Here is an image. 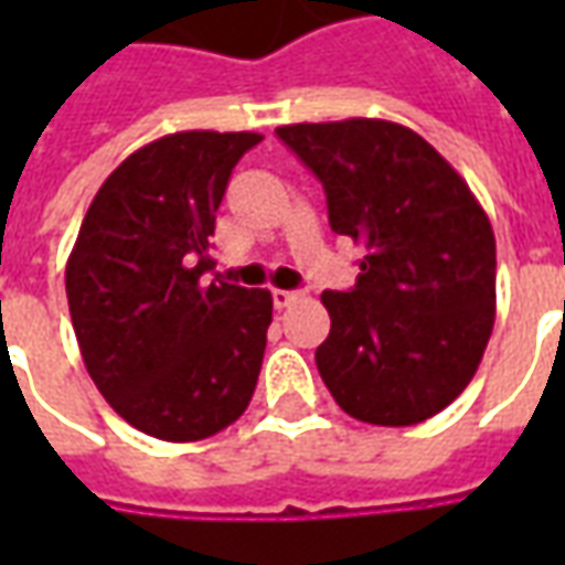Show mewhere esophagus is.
Listing matches in <instances>:
<instances>
[{"label":"esophagus","instance_id":"esophagus-1","mask_svg":"<svg viewBox=\"0 0 565 565\" xmlns=\"http://www.w3.org/2000/svg\"><path fill=\"white\" fill-rule=\"evenodd\" d=\"M296 299H302L299 290H271V302H275V308H290Z\"/></svg>","mask_w":565,"mask_h":565}]
</instances>
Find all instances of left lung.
I'll list each match as a JSON object with an SVG mask.
<instances>
[{"instance_id": "1", "label": "left lung", "mask_w": 565, "mask_h": 565, "mask_svg": "<svg viewBox=\"0 0 565 565\" xmlns=\"http://www.w3.org/2000/svg\"><path fill=\"white\" fill-rule=\"evenodd\" d=\"M318 174L332 233L360 250L351 290H323L318 372L363 424L412 426L450 405L497 318V238L469 184L415 129L351 117L278 127Z\"/></svg>"}]
</instances>
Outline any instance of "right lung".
Here are the masks:
<instances>
[{"instance_id": "1", "label": "right lung", "mask_w": 565, "mask_h": 565, "mask_svg": "<svg viewBox=\"0 0 565 565\" xmlns=\"http://www.w3.org/2000/svg\"><path fill=\"white\" fill-rule=\"evenodd\" d=\"M257 132L190 129L150 141L105 178L66 263L84 366L127 424L162 441H199L254 396L269 290L221 278L214 214Z\"/></svg>"}]
</instances>
